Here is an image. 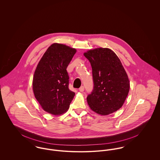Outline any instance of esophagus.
<instances>
[{"instance_id":"obj_1","label":"esophagus","mask_w":160,"mask_h":160,"mask_svg":"<svg viewBox=\"0 0 160 160\" xmlns=\"http://www.w3.org/2000/svg\"><path fill=\"white\" fill-rule=\"evenodd\" d=\"M79 91L80 92H82L84 91V87L82 86H81L80 87V88L79 89Z\"/></svg>"}]
</instances>
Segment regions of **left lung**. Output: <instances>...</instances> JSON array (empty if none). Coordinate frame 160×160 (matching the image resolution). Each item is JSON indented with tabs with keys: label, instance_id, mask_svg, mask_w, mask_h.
Wrapping results in <instances>:
<instances>
[{
	"label": "left lung",
	"instance_id": "obj_1",
	"mask_svg": "<svg viewBox=\"0 0 160 160\" xmlns=\"http://www.w3.org/2000/svg\"><path fill=\"white\" fill-rule=\"evenodd\" d=\"M84 55L92 69L93 89L87 97L89 107L101 115L114 113L124 104L130 88L128 76L120 60L108 48L90 50Z\"/></svg>",
	"mask_w": 160,
	"mask_h": 160
}]
</instances>
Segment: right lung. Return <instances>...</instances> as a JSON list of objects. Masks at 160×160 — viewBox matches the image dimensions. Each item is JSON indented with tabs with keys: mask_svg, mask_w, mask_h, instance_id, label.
Listing matches in <instances>:
<instances>
[{
	"mask_svg": "<svg viewBox=\"0 0 160 160\" xmlns=\"http://www.w3.org/2000/svg\"><path fill=\"white\" fill-rule=\"evenodd\" d=\"M76 52L75 48L54 43L47 48L36 67L33 92L47 113L58 115L68 110L75 93L69 89L67 68Z\"/></svg>",
	"mask_w": 160,
	"mask_h": 160,
	"instance_id": "right-lung-1",
	"label": "right lung"
}]
</instances>
